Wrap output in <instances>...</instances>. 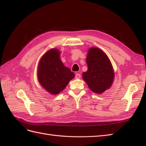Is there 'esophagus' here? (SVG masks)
Returning <instances> with one entry per match:
<instances>
[{
	"instance_id": "esophagus-1",
	"label": "esophagus",
	"mask_w": 146,
	"mask_h": 146,
	"mask_svg": "<svg viewBox=\"0 0 146 146\" xmlns=\"http://www.w3.org/2000/svg\"><path fill=\"white\" fill-rule=\"evenodd\" d=\"M80 77H81V74H80V73H76V74L75 78H76V79H79V78H80Z\"/></svg>"
}]
</instances>
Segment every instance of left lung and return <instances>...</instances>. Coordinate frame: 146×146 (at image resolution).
<instances>
[{"label":"left lung","instance_id":"left-lung-1","mask_svg":"<svg viewBox=\"0 0 146 146\" xmlns=\"http://www.w3.org/2000/svg\"><path fill=\"white\" fill-rule=\"evenodd\" d=\"M86 60L88 70L82 76L89 88L96 94L110 89L114 81V72L106 54L97 47H91Z\"/></svg>","mask_w":146,"mask_h":146}]
</instances>
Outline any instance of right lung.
<instances>
[{
	"mask_svg": "<svg viewBox=\"0 0 146 146\" xmlns=\"http://www.w3.org/2000/svg\"><path fill=\"white\" fill-rule=\"evenodd\" d=\"M74 74L65 66L60 59V51L52 48L40 58L37 67V78L40 85L47 92L60 93L65 88Z\"/></svg>",
	"mask_w": 146,
	"mask_h": 146,
	"instance_id": "obj_1",
	"label": "right lung"
}]
</instances>
